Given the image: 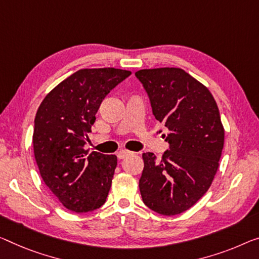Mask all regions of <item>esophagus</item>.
<instances>
[{"instance_id": "obj_1", "label": "esophagus", "mask_w": 259, "mask_h": 259, "mask_svg": "<svg viewBox=\"0 0 259 259\" xmlns=\"http://www.w3.org/2000/svg\"><path fill=\"white\" fill-rule=\"evenodd\" d=\"M133 153L132 152H130V150H127V149H120L119 150V152L117 153V156H118V158H125L126 156H130V155H132Z\"/></svg>"}]
</instances>
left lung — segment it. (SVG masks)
<instances>
[{
	"instance_id": "left-lung-1",
	"label": "left lung",
	"mask_w": 259,
	"mask_h": 259,
	"mask_svg": "<svg viewBox=\"0 0 259 259\" xmlns=\"http://www.w3.org/2000/svg\"><path fill=\"white\" fill-rule=\"evenodd\" d=\"M165 126L169 150L161 160L143 153L139 188L142 200L162 215L181 214L207 192L225 143V128L210 91L182 68L141 69L135 73ZM165 137V135H164Z\"/></svg>"
}]
</instances>
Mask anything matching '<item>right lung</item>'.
<instances>
[{"instance_id": "right-lung-1", "label": "right lung", "mask_w": 259, "mask_h": 259, "mask_svg": "<svg viewBox=\"0 0 259 259\" xmlns=\"http://www.w3.org/2000/svg\"><path fill=\"white\" fill-rule=\"evenodd\" d=\"M132 74L118 68H85L52 89L34 119L33 153L39 172L67 209L89 213L104 205L112 184L116 155L83 148L99 105Z\"/></svg>"}]
</instances>
